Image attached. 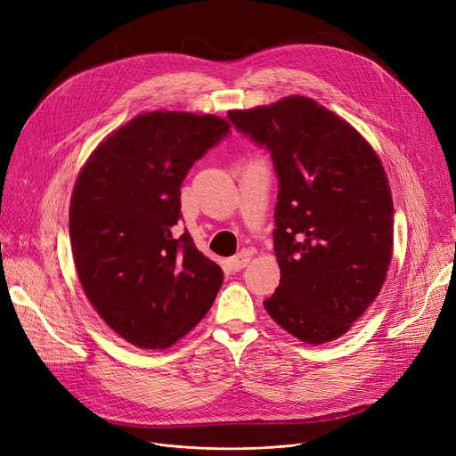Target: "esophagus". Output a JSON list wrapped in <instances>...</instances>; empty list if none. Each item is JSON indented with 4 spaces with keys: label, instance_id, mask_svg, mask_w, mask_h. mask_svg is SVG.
<instances>
[{
    "label": "esophagus",
    "instance_id": "1",
    "mask_svg": "<svg viewBox=\"0 0 456 456\" xmlns=\"http://www.w3.org/2000/svg\"><path fill=\"white\" fill-rule=\"evenodd\" d=\"M250 259H252V252H248V250H241L240 254H236L234 257H231V259H229L231 269H232V271H236V273H240L241 269H245V267L250 264Z\"/></svg>",
    "mask_w": 456,
    "mask_h": 456
}]
</instances>
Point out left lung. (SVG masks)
I'll return each mask as SVG.
<instances>
[{"label":"left lung","instance_id":"1","mask_svg":"<svg viewBox=\"0 0 456 456\" xmlns=\"http://www.w3.org/2000/svg\"><path fill=\"white\" fill-rule=\"evenodd\" d=\"M267 146L280 180L274 252L281 280L269 315L306 345L345 336L379 296L394 254V200L371 144L329 108L289 95L231 110Z\"/></svg>","mask_w":456,"mask_h":456}]
</instances>
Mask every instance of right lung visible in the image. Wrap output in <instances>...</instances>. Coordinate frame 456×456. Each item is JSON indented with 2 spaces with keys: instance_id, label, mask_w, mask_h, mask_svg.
Returning a JSON list of instances; mask_svg holds the SVG:
<instances>
[{
  "instance_id": "right-lung-1",
  "label": "right lung",
  "mask_w": 456,
  "mask_h": 456,
  "mask_svg": "<svg viewBox=\"0 0 456 456\" xmlns=\"http://www.w3.org/2000/svg\"><path fill=\"white\" fill-rule=\"evenodd\" d=\"M227 132L229 122L209 113H141L104 137L77 175L70 200L77 276L129 345L169 348L213 306L220 265L173 227L187 171Z\"/></svg>"
}]
</instances>
